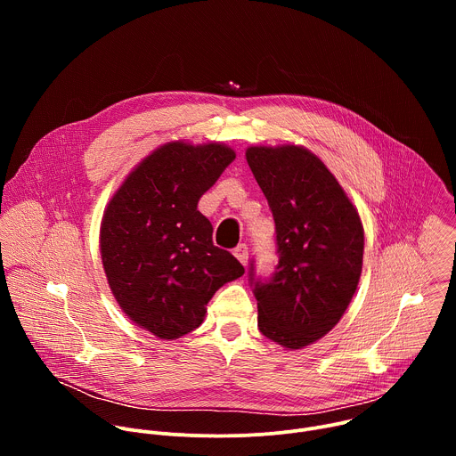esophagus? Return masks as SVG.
I'll return each instance as SVG.
<instances>
[{"mask_svg": "<svg viewBox=\"0 0 456 456\" xmlns=\"http://www.w3.org/2000/svg\"><path fill=\"white\" fill-rule=\"evenodd\" d=\"M234 256L240 259L241 265H247L248 264V247L245 243H240L236 248H234Z\"/></svg>", "mask_w": 456, "mask_h": 456, "instance_id": "obj_1", "label": "esophagus"}]
</instances>
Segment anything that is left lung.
<instances>
[{"label": "left lung", "mask_w": 456, "mask_h": 456, "mask_svg": "<svg viewBox=\"0 0 456 456\" xmlns=\"http://www.w3.org/2000/svg\"><path fill=\"white\" fill-rule=\"evenodd\" d=\"M245 157L276 224L274 273L256 276L254 259L248 267L257 327L271 341L297 350L329 334L350 305L362 269V224L314 153L254 146Z\"/></svg>", "instance_id": "1"}]
</instances>
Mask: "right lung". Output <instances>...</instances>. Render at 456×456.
I'll list each match as a JSON object with an SVG mask.
<instances>
[{
	"instance_id": "1",
	"label": "right lung",
	"mask_w": 456,
	"mask_h": 456,
	"mask_svg": "<svg viewBox=\"0 0 456 456\" xmlns=\"http://www.w3.org/2000/svg\"><path fill=\"white\" fill-rule=\"evenodd\" d=\"M236 159L222 144L169 142L146 157L108 204L101 256L127 317L160 339L200 327L213 294L245 269L213 243L202 194Z\"/></svg>"
}]
</instances>
